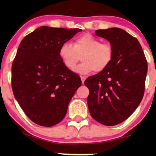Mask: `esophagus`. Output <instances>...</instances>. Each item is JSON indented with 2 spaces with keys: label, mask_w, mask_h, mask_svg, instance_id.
Segmentation results:
<instances>
[{
  "label": "esophagus",
  "mask_w": 156,
  "mask_h": 156,
  "mask_svg": "<svg viewBox=\"0 0 156 156\" xmlns=\"http://www.w3.org/2000/svg\"><path fill=\"white\" fill-rule=\"evenodd\" d=\"M81 80H82V84H84V82L85 80H86V78H85L84 76H81Z\"/></svg>",
  "instance_id": "obj_1"
}]
</instances>
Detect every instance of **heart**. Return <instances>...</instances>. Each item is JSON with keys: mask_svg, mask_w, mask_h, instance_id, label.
Segmentation results:
<instances>
[{"mask_svg": "<svg viewBox=\"0 0 156 156\" xmlns=\"http://www.w3.org/2000/svg\"><path fill=\"white\" fill-rule=\"evenodd\" d=\"M59 55L67 68L72 70L80 60L83 62L75 69L80 74H88L94 70L101 72L112 62L114 49L110 43L101 41L89 33L83 34L74 40L73 44L64 42L59 48Z\"/></svg>", "mask_w": 156, "mask_h": 156, "instance_id": "heart-1", "label": "heart"}]
</instances>
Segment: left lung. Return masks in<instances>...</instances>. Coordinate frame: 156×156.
Here are the masks:
<instances>
[{"label":"left lung","instance_id":"left-lung-1","mask_svg":"<svg viewBox=\"0 0 156 156\" xmlns=\"http://www.w3.org/2000/svg\"><path fill=\"white\" fill-rule=\"evenodd\" d=\"M95 34L110 42L114 57L105 70L85 80L87 104L96 121L115 126L129 118L141 101L148 63L138 40L123 30H97Z\"/></svg>","mask_w":156,"mask_h":156}]
</instances>
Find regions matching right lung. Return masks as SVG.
<instances>
[{"mask_svg":"<svg viewBox=\"0 0 156 156\" xmlns=\"http://www.w3.org/2000/svg\"><path fill=\"white\" fill-rule=\"evenodd\" d=\"M82 31L42 26L25 36L12 65L14 97L27 116L40 126L60 122L82 85L77 74L64 65L60 46Z\"/></svg>","mask_w":156,"mask_h":156,"instance_id":"add662e5","label":"right lung"}]
</instances>
